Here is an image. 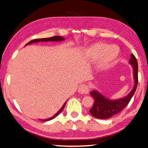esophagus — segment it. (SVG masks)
Listing matches in <instances>:
<instances>
[{
    "mask_svg": "<svg viewBox=\"0 0 148 148\" xmlns=\"http://www.w3.org/2000/svg\"><path fill=\"white\" fill-rule=\"evenodd\" d=\"M78 92L80 94H87L88 92V87L86 84H82L78 88Z\"/></svg>",
    "mask_w": 148,
    "mask_h": 148,
    "instance_id": "34e87169",
    "label": "esophagus"
}]
</instances>
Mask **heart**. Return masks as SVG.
Instances as JSON below:
<instances>
[{"mask_svg": "<svg viewBox=\"0 0 148 148\" xmlns=\"http://www.w3.org/2000/svg\"><path fill=\"white\" fill-rule=\"evenodd\" d=\"M119 49L115 46L109 47L108 45L103 42H98L92 45L86 50V56L89 60H95L98 58V68L99 69H103L117 57Z\"/></svg>", "mask_w": 148, "mask_h": 148, "instance_id": "obj_1", "label": "heart"}]
</instances>
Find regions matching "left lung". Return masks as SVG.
Masks as SVG:
<instances>
[{"label": "left lung", "mask_w": 148, "mask_h": 148, "mask_svg": "<svg viewBox=\"0 0 148 148\" xmlns=\"http://www.w3.org/2000/svg\"><path fill=\"white\" fill-rule=\"evenodd\" d=\"M129 63L132 66L133 71L134 83L131 92L125 97L116 100H111L101 95L96 90H93L90 92V95L95 99L92 108L90 109V113L94 117L99 119H110L114 115L122 111L130 101L131 98L135 94L138 84V63L135 56L133 53L131 54V58Z\"/></svg>", "instance_id": "left-lung-1"}]
</instances>
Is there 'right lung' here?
Instances as JSON below:
<instances>
[{
  "label": "right lung",
  "instance_id": "1",
  "mask_svg": "<svg viewBox=\"0 0 148 148\" xmlns=\"http://www.w3.org/2000/svg\"><path fill=\"white\" fill-rule=\"evenodd\" d=\"M65 40V38L61 36H53V37H48V38H42V39H34L32 40V41L28 42L27 44H26V45H28L29 44H32V43H36V42H48V41H64ZM66 101L65 102V103H64L63 105V106L61 107V108L59 110V111L56 112V113L53 115V116L49 118V119H41L40 120L41 121H49V120H52L53 119H55V118L56 116H58L59 114H60L61 113V112L63 111L64 107H65V104L66 103Z\"/></svg>",
  "mask_w": 148,
  "mask_h": 148
}]
</instances>
